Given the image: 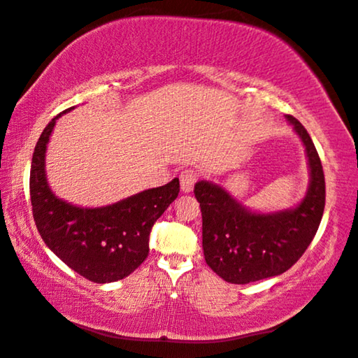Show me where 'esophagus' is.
I'll return each instance as SVG.
<instances>
[{"mask_svg": "<svg viewBox=\"0 0 358 358\" xmlns=\"http://www.w3.org/2000/svg\"><path fill=\"white\" fill-rule=\"evenodd\" d=\"M179 179H180V190L184 193H190L193 190V187H195L198 174L196 171H193V169H184V171L180 173Z\"/></svg>", "mask_w": 358, "mask_h": 358, "instance_id": "34e87169", "label": "esophagus"}]
</instances>
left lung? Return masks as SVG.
<instances>
[{
    "instance_id": "8db88e82",
    "label": "left lung",
    "mask_w": 358,
    "mask_h": 358,
    "mask_svg": "<svg viewBox=\"0 0 358 358\" xmlns=\"http://www.w3.org/2000/svg\"><path fill=\"white\" fill-rule=\"evenodd\" d=\"M286 121L303 144L310 173L305 195L296 206L253 210L222 185L204 179L195 184L203 215L204 258L228 283L247 285L286 272L305 253L321 223L325 206L321 160L303 125L289 115Z\"/></svg>"
}]
</instances>
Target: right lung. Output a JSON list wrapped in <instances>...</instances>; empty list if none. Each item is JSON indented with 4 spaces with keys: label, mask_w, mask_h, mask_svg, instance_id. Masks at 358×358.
<instances>
[{
    "label": "right lung",
    "mask_w": 358,
    "mask_h": 358,
    "mask_svg": "<svg viewBox=\"0 0 358 358\" xmlns=\"http://www.w3.org/2000/svg\"><path fill=\"white\" fill-rule=\"evenodd\" d=\"M73 108L53 117L34 148L29 174L33 217L42 241L64 264L94 283H113L148 258L149 233L178 198L179 179L99 208L59 198L47 180V146L56 121Z\"/></svg>",
    "instance_id": "add662e5"
}]
</instances>
